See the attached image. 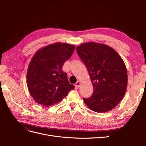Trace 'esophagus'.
I'll return each instance as SVG.
<instances>
[{
    "mask_svg": "<svg viewBox=\"0 0 146 146\" xmlns=\"http://www.w3.org/2000/svg\"><path fill=\"white\" fill-rule=\"evenodd\" d=\"M75 86H76V88H79L80 86V82H77V83L75 84Z\"/></svg>",
    "mask_w": 146,
    "mask_h": 146,
    "instance_id": "34e87169",
    "label": "esophagus"
}]
</instances>
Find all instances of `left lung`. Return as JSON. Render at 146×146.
Returning a JSON list of instances; mask_svg holds the SVG:
<instances>
[{
	"label": "left lung",
	"mask_w": 146,
	"mask_h": 146,
	"mask_svg": "<svg viewBox=\"0 0 146 146\" xmlns=\"http://www.w3.org/2000/svg\"><path fill=\"white\" fill-rule=\"evenodd\" d=\"M77 52L85 64L93 85V93L84 102L91 110L105 113L116 107L124 96L127 70L116 50L104 44L82 43Z\"/></svg>",
	"instance_id": "8db88e82"
}]
</instances>
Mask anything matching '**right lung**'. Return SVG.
<instances>
[{
    "instance_id": "right-lung-1",
    "label": "right lung",
    "mask_w": 146,
    "mask_h": 146,
    "mask_svg": "<svg viewBox=\"0 0 146 146\" xmlns=\"http://www.w3.org/2000/svg\"><path fill=\"white\" fill-rule=\"evenodd\" d=\"M75 46L56 42L38 50L29 63L27 72L28 90L38 104L49 107L61 101L74 86L62 70Z\"/></svg>"
}]
</instances>
